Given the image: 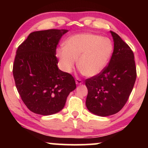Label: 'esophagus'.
I'll return each instance as SVG.
<instances>
[{
  "mask_svg": "<svg viewBox=\"0 0 148 148\" xmlns=\"http://www.w3.org/2000/svg\"><path fill=\"white\" fill-rule=\"evenodd\" d=\"M75 81H76V84L77 85H81V84H83L82 80H81L80 79H76Z\"/></svg>",
  "mask_w": 148,
  "mask_h": 148,
  "instance_id": "obj_1",
  "label": "esophagus"
}]
</instances>
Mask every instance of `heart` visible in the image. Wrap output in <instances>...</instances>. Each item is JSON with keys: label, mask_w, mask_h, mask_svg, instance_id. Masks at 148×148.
I'll return each mask as SVG.
<instances>
[{"label": "heart", "mask_w": 148, "mask_h": 148, "mask_svg": "<svg viewBox=\"0 0 148 148\" xmlns=\"http://www.w3.org/2000/svg\"><path fill=\"white\" fill-rule=\"evenodd\" d=\"M113 52V45L107 37L92 33L72 35L66 40L63 47L56 50L60 67L71 72L76 64L86 76L99 74L106 67Z\"/></svg>", "instance_id": "b5f03b06"}]
</instances>
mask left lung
<instances>
[{
    "label": "left lung",
    "mask_w": 148,
    "mask_h": 148,
    "mask_svg": "<svg viewBox=\"0 0 148 148\" xmlns=\"http://www.w3.org/2000/svg\"><path fill=\"white\" fill-rule=\"evenodd\" d=\"M114 49L108 65L86 80L88 111L99 116L119 112L127 103L136 79L134 53L118 34L111 31Z\"/></svg>",
    "instance_id": "obj_1"
}]
</instances>
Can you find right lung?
<instances>
[{
	"mask_svg": "<svg viewBox=\"0 0 148 148\" xmlns=\"http://www.w3.org/2000/svg\"><path fill=\"white\" fill-rule=\"evenodd\" d=\"M68 30L33 32L18 46L13 64L16 89L27 108L49 115L60 111L76 88L74 77L59 69L56 47Z\"/></svg>",
	"mask_w": 148,
	"mask_h": 148,
	"instance_id": "1",
	"label": "right lung"
}]
</instances>
